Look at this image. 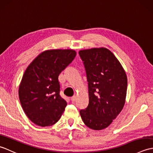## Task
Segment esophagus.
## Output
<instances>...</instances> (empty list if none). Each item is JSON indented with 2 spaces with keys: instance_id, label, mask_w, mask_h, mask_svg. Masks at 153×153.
Returning a JSON list of instances; mask_svg holds the SVG:
<instances>
[{
  "instance_id": "34e87169",
  "label": "esophagus",
  "mask_w": 153,
  "mask_h": 153,
  "mask_svg": "<svg viewBox=\"0 0 153 153\" xmlns=\"http://www.w3.org/2000/svg\"><path fill=\"white\" fill-rule=\"evenodd\" d=\"M76 96H73V97L71 98V102H75V101H76Z\"/></svg>"
}]
</instances>
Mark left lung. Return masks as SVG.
Segmentation results:
<instances>
[{
	"mask_svg": "<svg viewBox=\"0 0 153 153\" xmlns=\"http://www.w3.org/2000/svg\"><path fill=\"white\" fill-rule=\"evenodd\" d=\"M79 55L85 67L89 104L79 114L88 128H107L125 104L128 79L124 70L111 51L106 48L82 50Z\"/></svg>",
	"mask_w": 153,
	"mask_h": 153,
	"instance_id": "left-lung-1",
	"label": "left lung"
}]
</instances>
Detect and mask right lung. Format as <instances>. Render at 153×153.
<instances>
[{
	"mask_svg": "<svg viewBox=\"0 0 153 153\" xmlns=\"http://www.w3.org/2000/svg\"><path fill=\"white\" fill-rule=\"evenodd\" d=\"M71 49L48 50L29 65L19 87V98L28 118L37 126L54 124L67 105L60 95L58 76L76 57Z\"/></svg>",
	"mask_w": 153,
	"mask_h": 153,
	"instance_id": "add662e5",
	"label": "right lung"
}]
</instances>
